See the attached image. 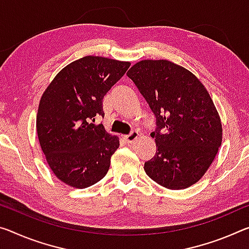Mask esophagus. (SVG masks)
Returning <instances> with one entry per match:
<instances>
[{"label":"esophagus","instance_id":"esophagus-1","mask_svg":"<svg viewBox=\"0 0 249 249\" xmlns=\"http://www.w3.org/2000/svg\"><path fill=\"white\" fill-rule=\"evenodd\" d=\"M140 136V134L137 131H132L131 133L128 134V135L125 136V140L127 143H133V142H135L137 140V137Z\"/></svg>","mask_w":249,"mask_h":249}]
</instances>
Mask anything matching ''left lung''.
Segmentation results:
<instances>
[{"mask_svg":"<svg viewBox=\"0 0 249 249\" xmlns=\"http://www.w3.org/2000/svg\"><path fill=\"white\" fill-rule=\"evenodd\" d=\"M127 76L156 117V153L144 169L168 189L202 178L222 144V123L205 86L188 70L167 60H144Z\"/></svg>","mask_w":249,"mask_h":249,"instance_id":"1","label":"left lung"}]
</instances>
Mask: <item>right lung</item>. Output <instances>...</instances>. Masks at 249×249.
I'll return each mask as SVG.
<instances>
[{
  "label": "right lung",
  "instance_id": "add662e5",
  "mask_svg": "<svg viewBox=\"0 0 249 249\" xmlns=\"http://www.w3.org/2000/svg\"><path fill=\"white\" fill-rule=\"evenodd\" d=\"M129 65L107 57L84 56L58 72L43 93L37 136L47 164L63 183L86 188L108 172L120 141L95 120L104 117L103 98Z\"/></svg>",
  "mask_w": 249,
  "mask_h": 249
}]
</instances>
